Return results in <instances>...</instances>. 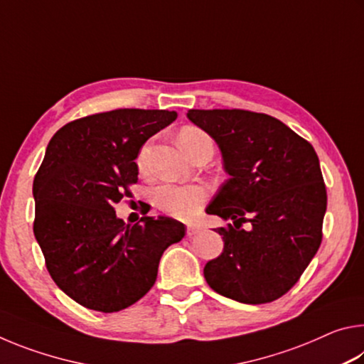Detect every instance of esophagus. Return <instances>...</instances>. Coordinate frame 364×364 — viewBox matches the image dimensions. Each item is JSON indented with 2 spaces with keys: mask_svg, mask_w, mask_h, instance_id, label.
<instances>
[{
  "mask_svg": "<svg viewBox=\"0 0 364 364\" xmlns=\"http://www.w3.org/2000/svg\"><path fill=\"white\" fill-rule=\"evenodd\" d=\"M197 232H199V228H197V226H188L186 234H188L189 237H191V236H194V234H197Z\"/></svg>",
  "mask_w": 364,
  "mask_h": 364,
  "instance_id": "34e87169",
  "label": "esophagus"
}]
</instances>
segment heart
Segmentation results:
<instances>
[{
  "label": "heart",
  "instance_id": "heart-1",
  "mask_svg": "<svg viewBox=\"0 0 364 364\" xmlns=\"http://www.w3.org/2000/svg\"><path fill=\"white\" fill-rule=\"evenodd\" d=\"M178 143L188 157L200 147L208 146L213 149L210 136L196 127L183 128L180 136H178ZM144 156L146 149L139 154V165L144 164ZM207 196V189L200 184H164L156 191V202L165 213L171 215V217L189 220L200 210V205L205 202Z\"/></svg>",
  "mask_w": 364,
  "mask_h": 364
}]
</instances>
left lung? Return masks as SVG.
I'll use <instances>...</instances> for the list:
<instances>
[{"label":"left lung","instance_id":"obj_1","mask_svg":"<svg viewBox=\"0 0 364 364\" xmlns=\"http://www.w3.org/2000/svg\"><path fill=\"white\" fill-rule=\"evenodd\" d=\"M188 119L215 139L230 176L205 208L235 225L217 230L225 245L205 264L207 284L241 304L279 299L321 244L328 196L315 149L267 114L191 109Z\"/></svg>","mask_w":364,"mask_h":364}]
</instances>
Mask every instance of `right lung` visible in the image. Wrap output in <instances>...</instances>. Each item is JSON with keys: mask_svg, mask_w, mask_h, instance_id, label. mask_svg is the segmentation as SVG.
Here are the masks:
<instances>
[{"mask_svg": "<svg viewBox=\"0 0 364 364\" xmlns=\"http://www.w3.org/2000/svg\"><path fill=\"white\" fill-rule=\"evenodd\" d=\"M176 117L117 109L67 123L49 141L33 180V232L58 287L90 310L120 311L144 297L164 250L184 237L178 220L132 226L114 210L138 181L141 147Z\"/></svg>", "mask_w": 364, "mask_h": 364, "instance_id": "add662e5", "label": "right lung"}]
</instances>
